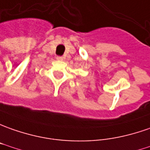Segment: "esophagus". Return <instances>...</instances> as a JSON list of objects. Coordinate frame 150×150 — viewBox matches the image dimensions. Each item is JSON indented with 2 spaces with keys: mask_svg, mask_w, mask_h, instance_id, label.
<instances>
[{
  "mask_svg": "<svg viewBox=\"0 0 150 150\" xmlns=\"http://www.w3.org/2000/svg\"><path fill=\"white\" fill-rule=\"evenodd\" d=\"M56 59H58V60H62V59H63V57H61V56H57Z\"/></svg>",
  "mask_w": 150,
  "mask_h": 150,
  "instance_id": "34e87169",
  "label": "esophagus"
}]
</instances>
